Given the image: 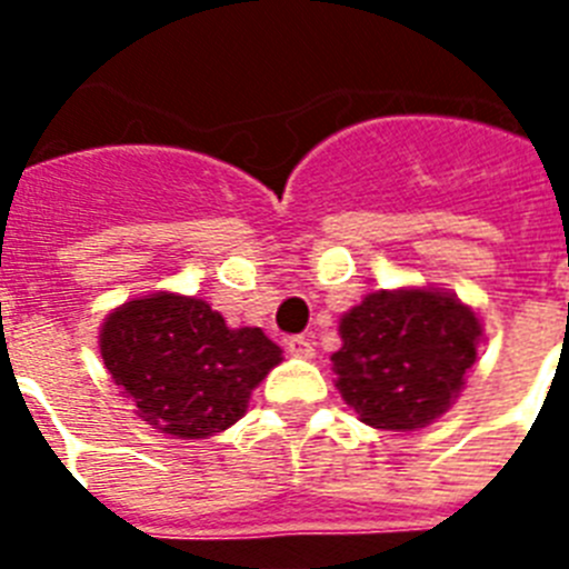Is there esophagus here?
<instances>
[{
	"instance_id": "1",
	"label": "esophagus",
	"mask_w": 569,
	"mask_h": 569,
	"mask_svg": "<svg viewBox=\"0 0 569 569\" xmlns=\"http://www.w3.org/2000/svg\"><path fill=\"white\" fill-rule=\"evenodd\" d=\"M286 348L292 357H312L316 355V342H312L307 333H298V337L286 339Z\"/></svg>"
}]
</instances>
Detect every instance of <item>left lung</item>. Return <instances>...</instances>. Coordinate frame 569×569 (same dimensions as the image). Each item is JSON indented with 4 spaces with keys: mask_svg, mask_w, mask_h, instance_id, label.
I'll return each instance as SVG.
<instances>
[{
    "mask_svg": "<svg viewBox=\"0 0 569 569\" xmlns=\"http://www.w3.org/2000/svg\"><path fill=\"white\" fill-rule=\"evenodd\" d=\"M339 333L333 369L342 398L372 428L413 431L458 398L476 363L481 325L458 298L410 289L369 295Z\"/></svg>",
    "mask_w": 569,
    "mask_h": 569,
    "instance_id": "obj_1",
    "label": "left lung"
}]
</instances>
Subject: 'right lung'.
Returning <instances> with one entry per match:
<instances>
[{
    "mask_svg": "<svg viewBox=\"0 0 569 569\" xmlns=\"http://www.w3.org/2000/svg\"><path fill=\"white\" fill-rule=\"evenodd\" d=\"M100 351L138 416L182 440L239 422L250 389L283 360L259 328L230 330L209 303L180 295L123 303L102 325Z\"/></svg>",
    "mask_w": 569,
    "mask_h": 569,
    "instance_id": "1",
    "label": "right lung"
}]
</instances>
